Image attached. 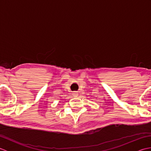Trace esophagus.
Wrapping results in <instances>:
<instances>
[{
	"label": "esophagus",
	"instance_id": "1",
	"mask_svg": "<svg viewBox=\"0 0 151 151\" xmlns=\"http://www.w3.org/2000/svg\"><path fill=\"white\" fill-rule=\"evenodd\" d=\"M78 93H76V91H75V92H73V95L74 96V97H78Z\"/></svg>",
	"mask_w": 151,
	"mask_h": 151
}]
</instances>
